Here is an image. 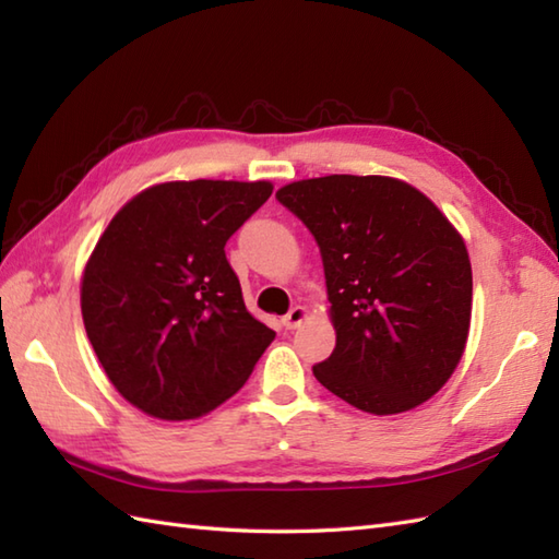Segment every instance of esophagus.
Masks as SVG:
<instances>
[{
    "label": "esophagus",
    "instance_id": "obj_1",
    "mask_svg": "<svg viewBox=\"0 0 559 559\" xmlns=\"http://www.w3.org/2000/svg\"><path fill=\"white\" fill-rule=\"evenodd\" d=\"M305 317H307V310L302 305H295L293 310L283 317V326L286 329H298L302 322H305Z\"/></svg>",
    "mask_w": 559,
    "mask_h": 559
}]
</instances>
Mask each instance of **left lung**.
Segmentation results:
<instances>
[{"label":"left lung","instance_id":"1","mask_svg":"<svg viewBox=\"0 0 559 559\" xmlns=\"http://www.w3.org/2000/svg\"><path fill=\"white\" fill-rule=\"evenodd\" d=\"M276 199L322 254L336 348L312 367L319 384L374 415L435 396L471 326V261L454 225L394 177H314Z\"/></svg>","mask_w":559,"mask_h":559}]
</instances>
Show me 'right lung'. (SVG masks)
Wrapping results in <instances>:
<instances>
[{"label":"right lung","instance_id":"1","mask_svg":"<svg viewBox=\"0 0 559 559\" xmlns=\"http://www.w3.org/2000/svg\"><path fill=\"white\" fill-rule=\"evenodd\" d=\"M271 182L148 187L105 228L83 271L81 314L115 389L160 420L230 399L276 331L247 312L225 242Z\"/></svg>","mask_w":559,"mask_h":559}]
</instances>
